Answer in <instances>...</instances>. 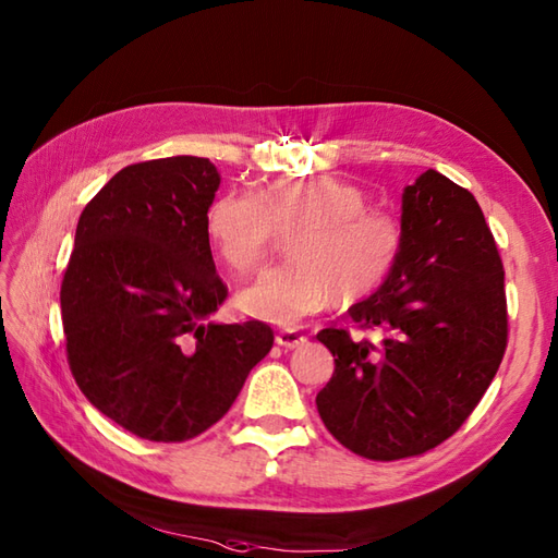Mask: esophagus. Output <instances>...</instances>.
Wrapping results in <instances>:
<instances>
[{"mask_svg": "<svg viewBox=\"0 0 558 558\" xmlns=\"http://www.w3.org/2000/svg\"><path fill=\"white\" fill-rule=\"evenodd\" d=\"M276 342L280 348L286 350H294V348H302L306 342V336L298 333V330H280V333L276 336Z\"/></svg>", "mask_w": 558, "mask_h": 558, "instance_id": "1", "label": "esophagus"}]
</instances>
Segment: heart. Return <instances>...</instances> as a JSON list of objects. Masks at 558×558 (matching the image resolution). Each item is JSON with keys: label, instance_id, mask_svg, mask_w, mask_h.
<instances>
[{"label": "heart", "instance_id": "b5f03b06", "mask_svg": "<svg viewBox=\"0 0 558 558\" xmlns=\"http://www.w3.org/2000/svg\"><path fill=\"white\" fill-rule=\"evenodd\" d=\"M276 230H292V258L236 294V310L276 326H294L336 298L357 302L376 292L402 248L400 222L366 206L360 186L336 177H280L258 196L222 194L206 213L213 252L240 276L260 264Z\"/></svg>", "mask_w": 558, "mask_h": 558}]
</instances>
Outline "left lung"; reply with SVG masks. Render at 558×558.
Masks as SVG:
<instances>
[{
	"label": "left lung",
	"mask_w": 558,
	"mask_h": 558,
	"mask_svg": "<svg viewBox=\"0 0 558 558\" xmlns=\"http://www.w3.org/2000/svg\"><path fill=\"white\" fill-rule=\"evenodd\" d=\"M396 268L348 316L381 340L324 328L336 372L318 390L326 429L369 460L422 456L487 393L508 342L504 264L468 189L426 170L402 192Z\"/></svg>",
	"instance_id": "obj_1"
}]
</instances>
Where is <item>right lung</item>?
<instances>
[{"label":"right lung","mask_w":558,"mask_h":558,"mask_svg":"<svg viewBox=\"0 0 558 558\" xmlns=\"http://www.w3.org/2000/svg\"><path fill=\"white\" fill-rule=\"evenodd\" d=\"M218 186L208 158L136 162L76 225L59 292L69 369L93 408L148 441L204 434L272 348L264 322H208L228 298L206 234Z\"/></svg>","instance_id":"1"}]
</instances>
